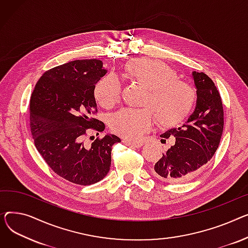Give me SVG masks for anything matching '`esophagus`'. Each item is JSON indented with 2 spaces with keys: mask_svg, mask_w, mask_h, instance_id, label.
Wrapping results in <instances>:
<instances>
[{
  "mask_svg": "<svg viewBox=\"0 0 248 248\" xmlns=\"http://www.w3.org/2000/svg\"><path fill=\"white\" fill-rule=\"evenodd\" d=\"M123 143L125 145H128V146H131V147H135V148H140L142 146V143H139V142H132V141H129L127 139H124L123 140Z\"/></svg>",
  "mask_w": 248,
  "mask_h": 248,
  "instance_id": "1",
  "label": "esophagus"
}]
</instances>
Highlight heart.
Listing matches in <instances>:
<instances>
[{"instance_id": "heart-1", "label": "heart", "mask_w": 248, "mask_h": 248, "mask_svg": "<svg viewBox=\"0 0 248 248\" xmlns=\"http://www.w3.org/2000/svg\"><path fill=\"white\" fill-rule=\"evenodd\" d=\"M124 76L145 88L141 105L146 107L122 109L111 117L113 132L127 140L138 141L151 129L152 113L160 125L170 127L182 121L194 106V89L179 81L176 73L163 62L146 58L131 60L124 66ZM120 93V84L113 76L101 78L94 88L95 99L104 108L117 104Z\"/></svg>"}]
</instances>
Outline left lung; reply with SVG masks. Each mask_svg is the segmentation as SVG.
Instances as JSON below:
<instances>
[{
  "label": "left lung",
  "instance_id": "obj_1",
  "mask_svg": "<svg viewBox=\"0 0 248 248\" xmlns=\"http://www.w3.org/2000/svg\"><path fill=\"white\" fill-rule=\"evenodd\" d=\"M196 105L185 124L160 135L161 141L174 137L170 148L153 167L154 175L170 183L190 180L210 161L220 143L223 131V107L219 92L204 73L193 71Z\"/></svg>",
  "mask_w": 248,
  "mask_h": 248
}]
</instances>
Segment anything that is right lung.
Returning a JSON list of instances; mask_svg holds the SVG:
<instances>
[{
  "label": "right lung",
  "instance_id": "1",
  "mask_svg": "<svg viewBox=\"0 0 248 248\" xmlns=\"http://www.w3.org/2000/svg\"><path fill=\"white\" fill-rule=\"evenodd\" d=\"M106 73L97 59L57 66L42 75L30 101L37 150L58 175L79 185L97 183L107 175L113 144L121 141L114 134L97 138L89 146L82 141L88 129L105 130L104 123L94 118V88Z\"/></svg>",
  "mask_w": 248,
  "mask_h": 248
}]
</instances>
